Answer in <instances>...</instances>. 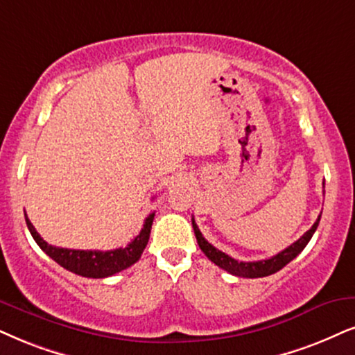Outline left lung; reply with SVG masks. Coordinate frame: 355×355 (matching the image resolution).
Instances as JSON below:
<instances>
[{
  "label": "left lung",
  "instance_id": "8db88e82",
  "mask_svg": "<svg viewBox=\"0 0 355 355\" xmlns=\"http://www.w3.org/2000/svg\"><path fill=\"white\" fill-rule=\"evenodd\" d=\"M322 187H324V183H322ZM320 219H321V214L318 216L316 223L311 226V230L304 232L297 242H293V244L288 245V248L282 250V252H278L277 255H273V257L266 259V260H257V262H239V260L232 259L231 255L221 252V250L214 248V245H211L209 242L205 239L203 234H201V231L198 230V226H196L195 219H191V224H193V231H195L200 249L203 250L205 255L211 260V262H214L218 267H221L223 270L230 272L236 277L259 278V277L272 275V273H275L280 270V268H284L286 263L291 262V260L297 257V255L306 248V244L313 237V234H315L318 224H320Z\"/></svg>",
  "mask_w": 355,
  "mask_h": 355
}]
</instances>
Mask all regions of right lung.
I'll use <instances>...</instances> for the list:
<instances>
[{
	"label": "right lung",
	"instance_id": "right-lung-1",
	"mask_svg": "<svg viewBox=\"0 0 355 355\" xmlns=\"http://www.w3.org/2000/svg\"><path fill=\"white\" fill-rule=\"evenodd\" d=\"M26 224L28 230L33 234L34 241L37 242L40 249L46 252L49 257L55 260L58 266H62L67 270L77 273V275L88 277V278H105L118 273L124 268L131 267L141 259L142 252H144L147 242H149L152 221H154V213L149 214L144 221V227H142L139 236L129 242L125 248H119L114 250H77V249H64L55 248V245L47 244L39 232L35 231L33 223L29 221L28 214L24 211Z\"/></svg>",
	"mask_w": 355,
	"mask_h": 355
}]
</instances>
